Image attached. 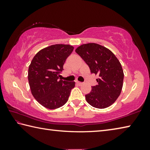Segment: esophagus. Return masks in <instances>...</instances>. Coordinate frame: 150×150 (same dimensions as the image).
<instances>
[{
  "label": "esophagus",
  "mask_w": 150,
  "mask_h": 150,
  "mask_svg": "<svg viewBox=\"0 0 150 150\" xmlns=\"http://www.w3.org/2000/svg\"><path fill=\"white\" fill-rule=\"evenodd\" d=\"M76 83H77V84L78 85H79V86H81V85H82L83 84V83H81V82H79V81H77V82H76Z\"/></svg>",
  "instance_id": "34e87169"
}]
</instances>
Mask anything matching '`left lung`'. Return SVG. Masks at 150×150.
Wrapping results in <instances>:
<instances>
[{
  "mask_svg": "<svg viewBox=\"0 0 150 150\" xmlns=\"http://www.w3.org/2000/svg\"><path fill=\"white\" fill-rule=\"evenodd\" d=\"M75 52L98 75V84L93 86L85 95L87 102L93 107L105 108L112 105L120 96L123 86L122 67L115 55L108 48L95 43L83 44Z\"/></svg>",
  "mask_w": 150,
  "mask_h": 150,
  "instance_id": "left-lung-1",
  "label": "left lung"
}]
</instances>
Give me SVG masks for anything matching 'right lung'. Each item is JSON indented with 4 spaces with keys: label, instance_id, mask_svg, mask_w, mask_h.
Masks as SVG:
<instances>
[{
    "label": "right lung",
    "instance_id": "right-lung-1",
    "mask_svg": "<svg viewBox=\"0 0 150 150\" xmlns=\"http://www.w3.org/2000/svg\"><path fill=\"white\" fill-rule=\"evenodd\" d=\"M72 45L55 44L39 51L28 68V82L35 99L44 107L56 109L68 100L75 82L59 80Z\"/></svg>",
    "mask_w": 150,
    "mask_h": 150
}]
</instances>
